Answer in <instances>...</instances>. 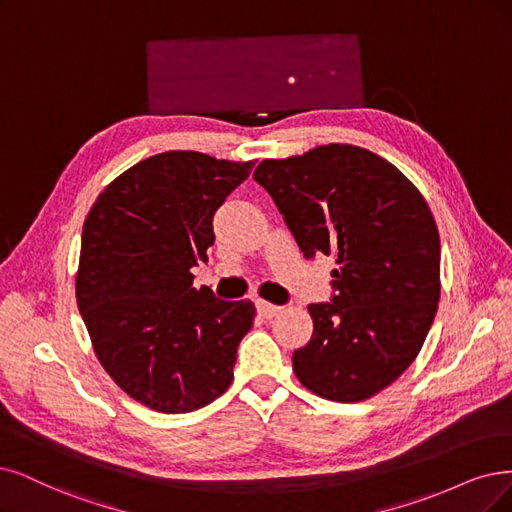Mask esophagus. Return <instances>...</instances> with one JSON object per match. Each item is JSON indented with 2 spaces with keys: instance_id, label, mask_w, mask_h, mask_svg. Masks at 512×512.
<instances>
[{
  "instance_id": "obj_1",
  "label": "esophagus",
  "mask_w": 512,
  "mask_h": 512,
  "mask_svg": "<svg viewBox=\"0 0 512 512\" xmlns=\"http://www.w3.org/2000/svg\"><path fill=\"white\" fill-rule=\"evenodd\" d=\"M257 312L263 318H272V316H276L280 312V306H274V304H270V301L257 299Z\"/></svg>"
}]
</instances>
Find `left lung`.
I'll use <instances>...</instances> for the list:
<instances>
[{
  "label": "left lung",
  "instance_id": "obj_1",
  "mask_svg": "<svg viewBox=\"0 0 512 512\" xmlns=\"http://www.w3.org/2000/svg\"><path fill=\"white\" fill-rule=\"evenodd\" d=\"M253 179L301 253L337 263L331 301L308 306L297 380L329 401H367L415 361L437 314L441 238L424 196L388 160L339 143L263 160Z\"/></svg>",
  "mask_w": 512,
  "mask_h": 512
}]
</instances>
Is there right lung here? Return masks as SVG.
Wrapping results in <instances>:
<instances>
[{
  "label": "right lung",
  "instance_id": "right-lung-1",
  "mask_svg": "<svg viewBox=\"0 0 512 512\" xmlns=\"http://www.w3.org/2000/svg\"><path fill=\"white\" fill-rule=\"evenodd\" d=\"M253 162L164 151L113 179L82 230L75 297L99 363L130 399L160 413L196 411L230 388L251 299L194 289L213 215Z\"/></svg>",
  "mask_w": 512,
  "mask_h": 512
}]
</instances>
